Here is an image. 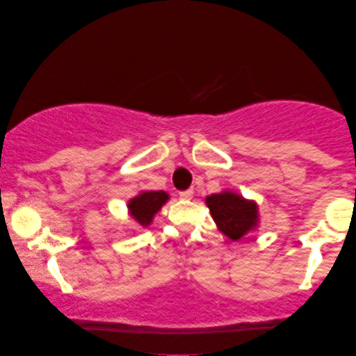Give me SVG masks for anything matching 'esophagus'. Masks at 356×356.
Instances as JSON below:
<instances>
[{"label": "esophagus", "mask_w": 356, "mask_h": 356, "mask_svg": "<svg viewBox=\"0 0 356 356\" xmlns=\"http://www.w3.org/2000/svg\"><path fill=\"white\" fill-rule=\"evenodd\" d=\"M193 194H194L193 189H186V191H181V193H179V197L184 199V201H189V199L193 197Z\"/></svg>", "instance_id": "34e87169"}]
</instances>
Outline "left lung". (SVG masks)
Here are the masks:
<instances>
[{
  "mask_svg": "<svg viewBox=\"0 0 356 356\" xmlns=\"http://www.w3.org/2000/svg\"><path fill=\"white\" fill-rule=\"evenodd\" d=\"M206 204L218 230L230 240L238 241L257 227V204L233 191L207 196Z\"/></svg>",
  "mask_w": 356,
  "mask_h": 356,
  "instance_id": "8db88e82",
  "label": "left lung"
}]
</instances>
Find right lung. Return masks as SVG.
Masks as SVG:
<instances>
[{
    "instance_id": "1",
    "label": "right lung",
    "mask_w": 356,
    "mask_h": 356,
    "mask_svg": "<svg viewBox=\"0 0 356 356\" xmlns=\"http://www.w3.org/2000/svg\"><path fill=\"white\" fill-rule=\"evenodd\" d=\"M168 194L165 191H144L131 199L128 202L129 216L134 218L139 225L147 227L152 223V218L165 202L168 201Z\"/></svg>"
}]
</instances>
